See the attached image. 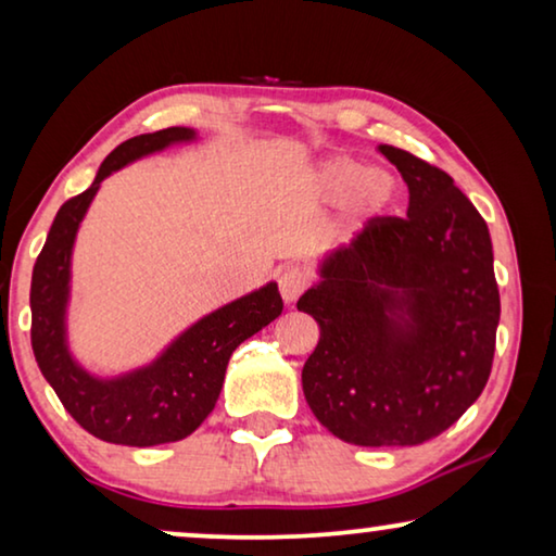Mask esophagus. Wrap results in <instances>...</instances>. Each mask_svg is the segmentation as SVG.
<instances>
[{
	"mask_svg": "<svg viewBox=\"0 0 556 556\" xmlns=\"http://www.w3.org/2000/svg\"><path fill=\"white\" fill-rule=\"evenodd\" d=\"M278 288L286 303H293L308 288V276L299 268H286L278 276Z\"/></svg>",
	"mask_w": 556,
	"mask_h": 556,
	"instance_id": "obj_1",
	"label": "esophagus"
}]
</instances>
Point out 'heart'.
Returning a JSON list of instances; mask_svg holds the SVG:
<instances>
[{
    "label": "heart",
    "mask_w": 556,
    "mask_h": 556,
    "mask_svg": "<svg viewBox=\"0 0 556 556\" xmlns=\"http://www.w3.org/2000/svg\"><path fill=\"white\" fill-rule=\"evenodd\" d=\"M321 189L331 200H349L352 212L359 219H369L390 207L394 194V181L390 174L371 169V166L354 162V159H331L321 169Z\"/></svg>",
    "instance_id": "1"
}]
</instances>
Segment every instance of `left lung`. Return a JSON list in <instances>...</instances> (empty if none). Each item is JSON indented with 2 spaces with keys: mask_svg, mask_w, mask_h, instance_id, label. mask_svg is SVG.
<instances>
[{
  "mask_svg": "<svg viewBox=\"0 0 556 556\" xmlns=\"http://www.w3.org/2000/svg\"><path fill=\"white\" fill-rule=\"evenodd\" d=\"M379 151L407 181V217H371L299 299L321 329L301 382L344 443L420 445L489 382L501 299L489 227L451 174Z\"/></svg>",
  "mask_w": 556,
  "mask_h": 556,
  "instance_id": "1",
  "label": "left lung"
}]
</instances>
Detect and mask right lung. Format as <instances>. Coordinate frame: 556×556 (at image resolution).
<instances>
[{
    "instance_id": "add662e5",
    "label": "right lung",
    "mask_w": 556,
    "mask_h": 556,
    "mask_svg": "<svg viewBox=\"0 0 556 556\" xmlns=\"http://www.w3.org/2000/svg\"><path fill=\"white\" fill-rule=\"evenodd\" d=\"M189 139H194L192 128L172 126L156 134L134 136L113 149L98 169L93 185L58 210L33 270L29 339L37 367L73 420L105 443L149 447L192 435L215 407L235 349L263 326L276 321L283 311L278 286L268 283L204 316L151 367L109 382L86 375L67 354L65 303L71 250L90 200L111 172L174 141Z\"/></svg>"
}]
</instances>
